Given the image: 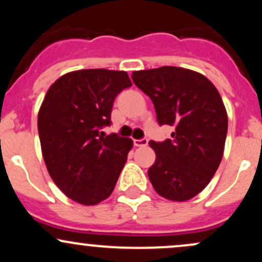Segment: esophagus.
<instances>
[{
    "label": "esophagus",
    "instance_id": "1",
    "mask_svg": "<svg viewBox=\"0 0 262 262\" xmlns=\"http://www.w3.org/2000/svg\"><path fill=\"white\" fill-rule=\"evenodd\" d=\"M148 143H149L148 138H143V139H135L134 140L135 146H146L148 145Z\"/></svg>",
    "mask_w": 262,
    "mask_h": 262
}]
</instances>
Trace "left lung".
I'll list each match as a JSON object with an SVG mask.
<instances>
[{
    "label": "left lung",
    "mask_w": 262,
    "mask_h": 262,
    "mask_svg": "<svg viewBox=\"0 0 262 262\" xmlns=\"http://www.w3.org/2000/svg\"><path fill=\"white\" fill-rule=\"evenodd\" d=\"M132 79L152 101L159 124L175 128L171 139L150 140L156 154L150 182L161 197L191 200L223 158L228 117L221 95L202 74L176 66L134 71Z\"/></svg>",
    "instance_id": "obj_1"
}]
</instances>
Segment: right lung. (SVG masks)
Listing matches in <instances>:
<instances>
[{"label":"right lung","instance_id":"obj_1","mask_svg":"<svg viewBox=\"0 0 262 262\" xmlns=\"http://www.w3.org/2000/svg\"><path fill=\"white\" fill-rule=\"evenodd\" d=\"M132 86L125 71L69 73L48 90L38 132L48 172L75 202L93 206L111 196L133 141L104 134L114 98Z\"/></svg>","mask_w":262,"mask_h":262}]
</instances>
